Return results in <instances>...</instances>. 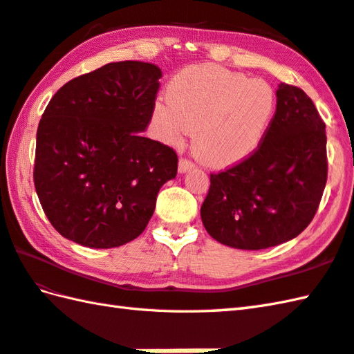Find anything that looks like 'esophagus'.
Here are the masks:
<instances>
[{
    "label": "esophagus",
    "mask_w": 354,
    "mask_h": 354,
    "mask_svg": "<svg viewBox=\"0 0 354 354\" xmlns=\"http://www.w3.org/2000/svg\"><path fill=\"white\" fill-rule=\"evenodd\" d=\"M193 167H194V164L189 160H185V158H181V160H179V167H178L179 173H187L189 170H192Z\"/></svg>",
    "instance_id": "34e87169"
}]
</instances>
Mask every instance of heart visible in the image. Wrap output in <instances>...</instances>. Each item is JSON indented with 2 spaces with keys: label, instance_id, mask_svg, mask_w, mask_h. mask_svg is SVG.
Here are the masks:
<instances>
[{
  "label": "heart",
  "instance_id": "1",
  "mask_svg": "<svg viewBox=\"0 0 354 354\" xmlns=\"http://www.w3.org/2000/svg\"><path fill=\"white\" fill-rule=\"evenodd\" d=\"M275 93L265 80L216 65L178 73L169 95L155 102V132L169 145L193 135V146L208 164L228 167L260 147L275 114Z\"/></svg>",
  "mask_w": 354,
  "mask_h": 354
}]
</instances>
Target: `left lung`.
Segmentation results:
<instances>
[{"label": "left lung", "mask_w": 354, "mask_h": 354, "mask_svg": "<svg viewBox=\"0 0 354 354\" xmlns=\"http://www.w3.org/2000/svg\"><path fill=\"white\" fill-rule=\"evenodd\" d=\"M209 181L201 217L217 242L257 251L295 239L312 222L327 183L326 124L310 97L278 85L260 147Z\"/></svg>", "instance_id": "8db88e82"}]
</instances>
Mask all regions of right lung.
Listing matches in <instances>:
<instances>
[{
    "mask_svg": "<svg viewBox=\"0 0 354 354\" xmlns=\"http://www.w3.org/2000/svg\"><path fill=\"white\" fill-rule=\"evenodd\" d=\"M161 70L111 62L53 95L36 133L35 189L59 234L106 250L137 239L161 187L176 176L175 150L142 137Z\"/></svg>",
    "mask_w": 354,
    "mask_h": 354,
    "instance_id": "right-lung-1",
    "label": "right lung"
}]
</instances>
